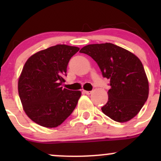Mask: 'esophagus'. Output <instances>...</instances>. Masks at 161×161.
Returning <instances> with one entry per match:
<instances>
[{
  "label": "esophagus",
  "mask_w": 161,
  "mask_h": 161,
  "mask_svg": "<svg viewBox=\"0 0 161 161\" xmlns=\"http://www.w3.org/2000/svg\"><path fill=\"white\" fill-rule=\"evenodd\" d=\"M83 92H84L85 94H86V95H90V94H92V92L91 91H83Z\"/></svg>",
  "instance_id": "1"
}]
</instances>
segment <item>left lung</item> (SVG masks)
I'll use <instances>...</instances> for the list:
<instances>
[{
    "label": "left lung",
    "mask_w": 161,
    "mask_h": 161,
    "mask_svg": "<svg viewBox=\"0 0 161 161\" xmlns=\"http://www.w3.org/2000/svg\"><path fill=\"white\" fill-rule=\"evenodd\" d=\"M93 59L103 77L110 80L108 101L101 108L105 115L119 123L136 116L148 97L147 75L134 53L111 43L93 44L79 51Z\"/></svg>",
    "instance_id": "1"
}]
</instances>
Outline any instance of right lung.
Listing matches in <instances>:
<instances>
[{"label": "right lung", "instance_id": "obj_1", "mask_svg": "<svg viewBox=\"0 0 161 161\" xmlns=\"http://www.w3.org/2000/svg\"><path fill=\"white\" fill-rule=\"evenodd\" d=\"M79 50L57 45L38 51L25 62L18 92L24 111L37 124L47 128L58 126L76 107L81 92L61 86L65 82L68 63Z\"/></svg>", "mask_w": 161, "mask_h": 161}]
</instances>
